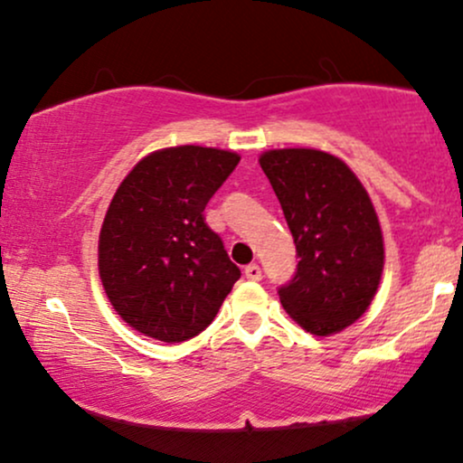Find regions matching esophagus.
I'll return each instance as SVG.
<instances>
[{
  "label": "esophagus",
  "mask_w": 463,
  "mask_h": 463,
  "mask_svg": "<svg viewBox=\"0 0 463 463\" xmlns=\"http://www.w3.org/2000/svg\"><path fill=\"white\" fill-rule=\"evenodd\" d=\"M243 274H246L248 280H261V268H259L257 263H250L246 265V269H243Z\"/></svg>",
  "instance_id": "1"
}]
</instances>
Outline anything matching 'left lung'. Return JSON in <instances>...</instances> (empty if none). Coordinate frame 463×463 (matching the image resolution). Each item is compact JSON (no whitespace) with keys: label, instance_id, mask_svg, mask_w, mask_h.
<instances>
[{"label":"left lung","instance_id":"8db88e82","mask_svg":"<svg viewBox=\"0 0 463 463\" xmlns=\"http://www.w3.org/2000/svg\"><path fill=\"white\" fill-rule=\"evenodd\" d=\"M296 243L298 265L279 287L280 305L313 335L364 316L383 274V235L368 191L333 154L311 147L259 158Z\"/></svg>","mask_w":463,"mask_h":463}]
</instances>
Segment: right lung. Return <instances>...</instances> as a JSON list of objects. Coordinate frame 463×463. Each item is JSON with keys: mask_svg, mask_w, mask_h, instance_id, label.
Instances as JSON below:
<instances>
[{"mask_svg": "<svg viewBox=\"0 0 463 463\" xmlns=\"http://www.w3.org/2000/svg\"><path fill=\"white\" fill-rule=\"evenodd\" d=\"M237 163L235 152L215 147H167L119 184L99 232V279L135 331L184 342L231 294L241 272L202 213Z\"/></svg>", "mask_w": 463, "mask_h": 463, "instance_id": "add662e5", "label": "right lung"}]
</instances>
